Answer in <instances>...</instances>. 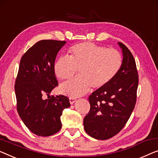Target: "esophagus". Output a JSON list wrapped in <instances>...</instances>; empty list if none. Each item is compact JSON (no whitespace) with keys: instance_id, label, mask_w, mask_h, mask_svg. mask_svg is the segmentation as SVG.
I'll return each mask as SVG.
<instances>
[{"instance_id":"esophagus-1","label":"esophagus","mask_w":158,"mask_h":158,"mask_svg":"<svg viewBox=\"0 0 158 158\" xmlns=\"http://www.w3.org/2000/svg\"><path fill=\"white\" fill-rule=\"evenodd\" d=\"M69 101H70V104H73L75 103V102H76V99L74 98H69Z\"/></svg>"}]
</instances>
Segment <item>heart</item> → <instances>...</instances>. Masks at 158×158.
Masks as SVG:
<instances>
[{
    "instance_id": "1",
    "label": "heart",
    "mask_w": 158,
    "mask_h": 158,
    "mask_svg": "<svg viewBox=\"0 0 158 158\" xmlns=\"http://www.w3.org/2000/svg\"><path fill=\"white\" fill-rule=\"evenodd\" d=\"M68 57H60L54 63L55 74L60 80H69L79 70L80 77L62 84L60 92L79 97L90 90L104 88L118 73L123 63L120 52L113 48L85 42L73 46Z\"/></svg>"
}]
</instances>
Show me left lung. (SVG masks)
Here are the masks:
<instances>
[{
	"instance_id": "1",
	"label": "left lung",
	"mask_w": 158,
	"mask_h": 158,
	"mask_svg": "<svg viewBox=\"0 0 158 158\" xmlns=\"http://www.w3.org/2000/svg\"><path fill=\"white\" fill-rule=\"evenodd\" d=\"M123 63L118 73L104 88L89 96L90 112L83 120L84 129L98 140H107L123 128L135 106L138 75L131 52L122 43Z\"/></svg>"
}]
</instances>
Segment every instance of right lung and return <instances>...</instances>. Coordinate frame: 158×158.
<instances>
[{
  "label": "right lung",
  "instance_id": "add662e5",
  "mask_svg": "<svg viewBox=\"0 0 158 158\" xmlns=\"http://www.w3.org/2000/svg\"><path fill=\"white\" fill-rule=\"evenodd\" d=\"M66 41L40 40L22 56L15 80L17 110L26 126L38 136H51L62 127L60 116L70 106L62 95L50 96L58 85L54 72L57 54ZM50 98L45 100L43 96Z\"/></svg>",
  "mask_w": 158,
  "mask_h": 158
}]
</instances>
